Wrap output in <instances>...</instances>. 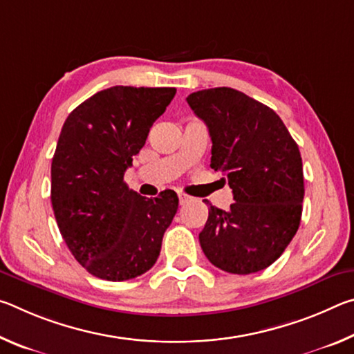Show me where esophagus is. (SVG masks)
<instances>
[{
  "instance_id": "esophagus-1",
  "label": "esophagus",
  "mask_w": 354,
  "mask_h": 354,
  "mask_svg": "<svg viewBox=\"0 0 354 354\" xmlns=\"http://www.w3.org/2000/svg\"><path fill=\"white\" fill-rule=\"evenodd\" d=\"M194 201V198H192V196H189V195H185V194H179V205H189V203H192Z\"/></svg>"
}]
</instances>
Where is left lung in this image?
Masks as SVG:
<instances>
[{
	"label": "left lung",
	"mask_w": 354,
	"mask_h": 354,
	"mask_svg": "<svg viewBox=\"0 0 354 354\" xmlns=\"http://www.w3.org/2000/svg\"><path fill=\"white\" fill-rule=\"evenodd\" d=\"M187 103L209 129L211 167L234 195L227 211L209 205L201 248L220 270L261 272L283 254L301 220L298 145L277 112L234 88L194 92Z\"/></svg>",
	"instance_id": "left-lung-1"
}]
</instances>
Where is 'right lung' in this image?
Wrapping results in <instances>:
<instances>
[{
    "label": "right lung",
    "instance_id": "1",
    "mask_svg": "<svg viewBox=\"0 0 354 354\" xmlns=\"http://www.w3.org/2000/svg\"><path fill=\"white\" fill-rule=\"evenodd\" d=\"M175 87L115 86L65 120L51 162V205L75 259L106 281L140 277L158 261L178 195L145 198L123 181Z\"/></svg>",
    "mask_w": 354,
    "mask_h": 354
}]
</instances>
